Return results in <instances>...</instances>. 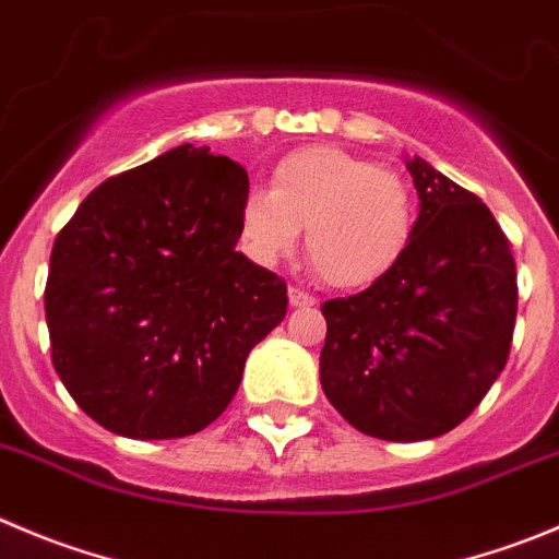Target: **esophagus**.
Here are the masks:
<instances>
[{
  "instance_id": "34e87169",
  "label": "esophagus",
  "mask_w": 559,
  "mask_h": 559,
  "mask_svg": "<svg viewBox=\"0 0 559 559\" xmlns=\"http://www.w3.org/2000/svg\"><path fill=\"white\" fill-rule=\"evenodd\" d=\"M317 304V297L309 295V292L297 289V286H289V306L295 309H309V306Z\"/></svg>"
}]
</instances>
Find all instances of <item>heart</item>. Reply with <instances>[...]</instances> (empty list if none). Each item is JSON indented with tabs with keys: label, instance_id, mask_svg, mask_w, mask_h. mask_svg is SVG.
Listing matches in <instances>:
<instances>
[{
	"label": "heart",
	"instance_id": "obj_1",
	"mask_svg": "<svg viewBox=\"0 0 559 559\" xmlns=\"http://www.w3.org/2000/svg\"><path fill=\"white\" fill-rule=\"evenodd\" d=\"M306 248L322 278L367 289L397 270L416 234L411 187L391 170L336 145H306L281 156L270 190H250L239 206V237L255 262Z\"/></svg>",
	"mask_w": 559,
	"mask_h": 559
}]
</instances>
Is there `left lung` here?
<instances>
[{
    "label": "left lung",
    "instance_id": "obj_1",
    "mask_svg": "<svg viewBox=\"0 0 559 559\" xmlns=\"http://www.w3.org/2000/svg\"><path fill=\"white\" fill-rule=\"evenodd\" d=\"M419 217L397 270L322 304L320 383L356 430L427 441L461 425L508 364L519 286L491 209L427 159H405Z\"/></svg>",
    "mask_w": 559,
    "mask_h": 559
}]
</instances>
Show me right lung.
Masks as SVG:
<instances>
[{"instance_id": "obj_1", "label": "right lung", "mask_w": 559, "mask_h": 559, "mask_svg": "<svg viewBox=\"0 0 559 559\" xmlns=\"http://www.w3.org/2000/svg\"><path fill=\"white\" fill-rule=\"evenodd\" d=\"M248 174L179 145L98 185L57 234L51 361L109 432L181 438L217 419L286 317V284L239 253Z\"/></svg>"}]
</instances>
